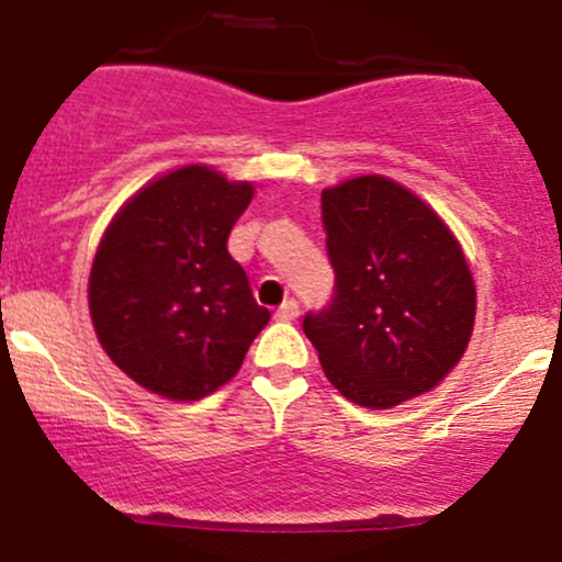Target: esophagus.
<instances>
[{"mask_svg": "<svg viewBox=\"0 0 562 562\" xmlns=\"http://www.w3.org/2000/svg\"><path fill=\"white\" fill-rule=\"evenodd\" d=\"M277 322H293L299 316V302L296 299H285L280 307H277Z\"/></svg>", "mask_w": 562, "mask_h": 562, "instance_id": "34e87169", "label": "esophagus"}]
</instances>
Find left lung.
<instances>
[{"label": "left lung", "instance_id": "1", "mask_svg": "<svg viewBox=\"0 0 562 562\" xmlns=\"http://www.w3.org/2000/svg\"><path fill=\"white\" fill-rule=\"evenodd\" d=\"M329 305L302 329L327 380L355 405H402L463 358L476 311L465 257L432 210L387 177H355L322 193Z\"/></svg>", "mask_w": 562, "mask_h": 562}]
</instances>
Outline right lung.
<instances>
[{
    "label": "right lung",
    "instance_id": "right-lung-1",
    "mask_svg": "<svg viewBox=\"0 0 562 562\" xmlns=\"http://www.w3.org/2000/svg\"><path fill=\"white\" fill-rule=\"evenodd\" d=\"M249 182L186 166L135 193L93 257L88 305L119 369L166 400L193 402L238 374L271 313L227 251Z\"/></svg>",
    "mask_w": 562,
    "mask_h": 562
}]
</instances>
